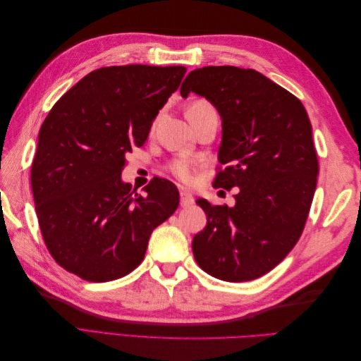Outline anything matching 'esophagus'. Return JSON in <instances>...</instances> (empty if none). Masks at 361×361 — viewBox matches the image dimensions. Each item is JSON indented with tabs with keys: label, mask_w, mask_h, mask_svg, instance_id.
Instances as JSON below:
<instances>
[{
	"label": "esophagus",
	"mask_w": 361,
	"mask_h": 361,
	"mask_svg": "<svg viewBox=\"0 0 361 361\" xmlns=\"http://www.w3.org/2000/svg\"><path fill=\"white\" fill-rule=\"evenodd\" d=\"M191 204H194L192 194L188 192V191H180V206L182 207H190Z\"/></svg>",
	"instance_id": "34e87169"
}]
</instances>
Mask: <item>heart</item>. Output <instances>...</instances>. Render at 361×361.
<instances>
[{"instance_id": "heart-1", "label": "heart", "mask_w": 361, "mask_h": 361, "mask_svg": "<svg viewBox=\"0 0 361 361\" xmlns=\"http://www.w3.org/2000/svg\"><path fill=\"white\" fill-rule=\"evenodd\" d=\"M206 105H209V104H207L206 101H197V102H194V104L190 105L188 111L192 110V108L206 106ZM169 170H170V173L173 174L174 178H178L179 180H182L185 183H190L194 179V167H192V164L188 162V161H185V159H174V161H171L169 164Z\"/></svg>"}]
</instances>
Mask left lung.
Listing matches in <instances>:
<instances>
[{
  "label": "left lung",
  "mask_w": 361,
  "mask_h": 361,
  "mask_svg": "<svg viewBox=\"0 0 361 361\" xmlns=\"http://www.w3.org/2000/svg\"><path fill=\"white\" fill-rule=\"evenodd\" d=\"M206 97L221 116L214 185L239 188L235 206L197 204L207 224L192 253L207 274L248 281L267 274L298 243L318 182L312 125L298 97L253 69L206 66L185 78L180 94Z\"/></svg>",
  "instance_id": "1"
}]
</instances>
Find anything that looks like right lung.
<instances>
[{"label": "right lung", "instance_id": "add662e5", "mask_svg": "<svg viewBox=\"0 0 361 361\" xmlns=\"http://www.w3.org/2000/svg\"><path fill=\"white\" fill-rule=\"evenodd\" d=\"M185 72L147 64L96 69L42 123L31 166L40 232L57 264L82 280L110 281L134 271L150 233L178 209L170 180L154 178L141 195L120 174Z\"/></svg>", "mask_w": 361, "mask_h": 361}]
</instances>
